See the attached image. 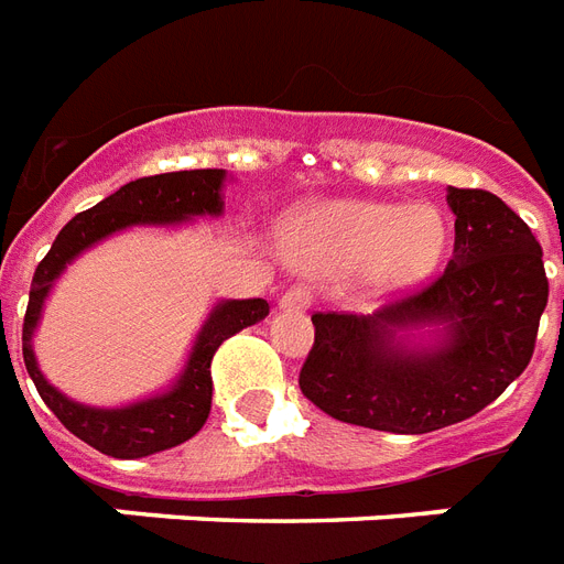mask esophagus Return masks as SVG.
Here are the masks:
<instances>
[{
	"label": "esophagus",
	"mask_w": 564,
	"mask_h": 564,
	"mask_svg": "<svg viewBox=\"0 0 564 564\" xmlns=\"http://www.w3.org/2000/svg\"><path fill=\"white\" fill-rule=\"evenodd\" d=\"M310 301H313V295H310L307 286H290V290L283 292L281 295V307L283 310H307Z\"/></svg>",
	"instance_id": "esophagus-1"
}]
</instances>
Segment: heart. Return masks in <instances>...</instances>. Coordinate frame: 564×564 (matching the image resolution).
Returning <instances> with one entry per match:
<instances>
[{"instance_id": "1", "label": "heart", "mask_w": 564, "mask_h": 564, "mask_svg": "<svg viewBox=\"0 0 564 564\" xmlns=\"http://www.w3.org/2000/svg\"><path fill=\"white\" fill-rule=\"evenodd\" d=\"M286 246L301 263L351 269L377 292L403 290L433 272L445 248V221L427 204L330 202L292 216Z\"/></svg>"}]
</instances>
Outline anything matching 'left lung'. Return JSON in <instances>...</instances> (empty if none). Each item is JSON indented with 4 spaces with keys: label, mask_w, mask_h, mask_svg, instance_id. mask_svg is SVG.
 Masks as SVG:
<instances>
[{
    "label": "left lung",
    "mask_w": 564,
    "mask_h": 564,
    "mask_svg": "<svg viewBox=\"0 0 564 564\" xmlns=\"http://www.w3.org/2000/svg\"><path fill=\"white\" fill-rule=\"evenodd\" d=\"M447 204L456 219L445 272L371 316H313L299 386L330 419L386 433L442 430L489 406L533 357L547 307L542 246L486 189L447 187ZM421 326L437 327L436 344L409 343Z\"/></svg>",
    "instance_id": "left-lung-1"
}]
</instances>
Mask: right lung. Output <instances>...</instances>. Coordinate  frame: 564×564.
I'll use <instances>...</instances> for the list:
<instances>
[{"label":"right lung","instance_id":"1","mask_svg":"<svg viewBox=\"0 0 564 564\" xmlns=\"http://www.w3.org/2000/svg\"><path fill=\"white\" fill-rule=\"evenodd\" d=\"M221 184H225V170L163 172L152 178L131 181L113 195H108L105 202L66 221L34 272L29 310L22 318V360L37 386L40 398L55 412L57 421L101 454L117 456V459H140V456L170 451V447L193 438L210 415L213 354L219 351V345L228 336L269 316V304L263 299L219 301L195 336L187 366L170 392L117 406V410H99V406H87V403H78L66 398L64 392H57L37 369L31 336L40 322V313H43V301H46L52 283L66 269V263H73L82 251L117 230H126L131 225H178V221L195 219V216H219L225 207Z\"/></svg>","mask_w":564,"mask_h":564}]
</instances>
